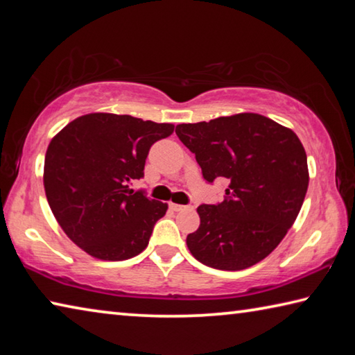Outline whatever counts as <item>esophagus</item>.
<instances>
[{
  "label": "esophagus",
  "instance_id": "1",
  "mask_svg": "<svg viewBox=\"0 0 355 355\" xmlns=\"http://www.w3.org/2000/svg\"><path fill=\"white\" fill-rule=\"evenodd\" d=\"M171 209H173V211H184V209H188L189 207H184V205H178V203H169Z\"/></svg>",
  "mask_w": 355,
  "mask_h": 355
}]
</instances>
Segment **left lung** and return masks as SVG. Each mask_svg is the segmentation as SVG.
I'll list each match as a JSON object with an SVG mask.
<instances>
[{
    "mask_svg": "<svg viewBox=\"0 0 355 355\" xmlns=\"http://www.w3.org/2000/svg\"><path fill=\"white\" fill-rule=\"evenodd\" d=\"M208 183L227 178L225 199L200 205L186 244L209 268L241 271L266 258L294 224L309 188L307 155L293 130L254 112L180 123Z\"/></svg>",
    "mask_w": 355,
    "mask_h": 355,
    "instance_id": "8db88e82",
    "label": "left lung"
}]
</instances>
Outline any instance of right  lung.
I'll return each mask as SVG.
<instances>
[{"instance_id": "add662e5", "label": "right lung", "mask_w": 355, "mask_h": 355, "mask_svg": "<svg viewBox=\"0 0 355 355\" xmlns=\"http://www.w3.org/2000/svg\"><path fill=\"white\" fill-rule=\"evenodd\" d=\"M172 123L92 112L75 119L46 148L48 205L71 241L98 260L122 261L147 248L167 203L130 189L144 177L150 147Z\"/></svg>"}]
</instances>
